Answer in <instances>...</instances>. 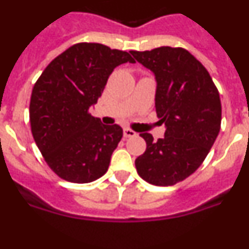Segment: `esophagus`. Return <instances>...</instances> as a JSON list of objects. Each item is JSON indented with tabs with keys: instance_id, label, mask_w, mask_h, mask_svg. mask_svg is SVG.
<instances>
[{
	"instance_id": "1",
	"label": "esophagus",
	"mask_w": 249,
	"mask_h": 249,
	"mask_svg": "<svg viewBox=\"0 0 249 249\" xmlns=\"http://www.w3.org/2000/svg\"><path fill=\"white\" fill-rule=\"evenodd\" d=\"M123 135H124V137L129 138V137H135L137 133H136L135 131H132L131 128H124L123 129Z\"/></svg>"
}]
</instances>
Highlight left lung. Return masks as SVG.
Returning a JSON list of instances; mask_svg holds the SVG:
<instances>
[{"mask_svg":"<svg viewBox=\"0 0 249 249\" xmlns=\"http://www.w3.org/2000/svg\"><path fill=\"white\" fill-rule=\"evenodd\" d=\"M156 78V112L164 122V137L147 143L136 158L141 177L155 186H173L192 175L207 157L221 129L219 93L204 66L184 48L131 51Z\"/></svg>","mask_w":249,"mask_h":249,"instance_id":"obj_1","label":"left lung"}]
</instances>
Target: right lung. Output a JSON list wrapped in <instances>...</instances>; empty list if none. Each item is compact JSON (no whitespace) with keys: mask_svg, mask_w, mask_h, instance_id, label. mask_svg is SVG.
<instances>
[{"mask_svg":"<svg viewBox=\"0 0 249 249\" xmlns=\"http://www.w3.org/2000/svg\"><path fill=\"white\" fill-rule=\"evenodd\" d=\"M127 62L135 59L124 51L77 43L57 56L34 86L32 136L51 169L66 181L89 183L107 172L123 131L103 124L89 108L114 68Z\"/></svg>","mask_w":249,"mask_h":249,"instance_id":"obj_1","label":"right lung"}]
</instances>
